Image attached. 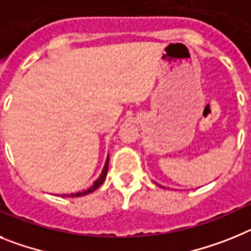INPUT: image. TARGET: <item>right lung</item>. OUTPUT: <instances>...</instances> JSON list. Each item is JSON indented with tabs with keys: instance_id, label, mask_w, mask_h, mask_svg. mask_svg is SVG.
I'll return each instance as SVG.
<instances>
[{
	"instance_id": "obj_1",
	"label": "right lung",
	"mask_w": 251,
	"mask_h": 251,
	"mask_svg": "<svg viewBox=\"0 0 251 251\" xmlns=\"http://www.w3.org/2000/svg\"><path fill=\"white\" fill-rule=\"evenodd\" d=\"M108 162H110V156L107 155V158H106V162H104L103 169H102L101 174H100V177L97 178L95 182H93V184L89 187L88 189H86V191H82V192H77V193H71V195H62V197H80V196H86V195H89V193H92V192H95L96 189L99 188L102 183L104 182V179H106V176H107V172H108ZM58 196H60V195H58Z\"/></svg>"
}]
</instances>
